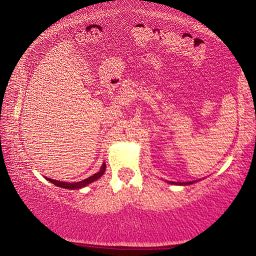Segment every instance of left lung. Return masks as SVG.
Here are the masks:
<instances>
[{"label":"left lung","instance_id":"left-lung-1","mask_svg":"<svg viewBox=\"0 0 256 256\" xmlns=\"http://www.w3.org/2000/svg\"><path fill=\"white\" fill-rule=\"evenodd\" d=\"M168 182V180H167ZM198 180H192V182H168L170 184H174V185H190V184H194L196 183Z\"/></svg>","mask_w":256,"mask_h":256}]
</instances>
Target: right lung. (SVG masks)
<instances>
[{
    "mask_svg": "<svg viewBox=\"0 0 256 256\" xmlns=\"http://www.w3.org/2000/svg\"><path fill=\"white\" fill-rule=\"evenodd\" d=\"M106 170V164L104 162L102 166L100 168V170L97 172L96 174H94L92 176L88 177V178H86L84 180H80V182H76V183H68V182H60V180H52L48 178V177H46V180L50 182L52 184H54L56 186H58L60 188H66V190H80L82 188H84V186L89 185L94 183V180H97L100 178V177L104 175V172Z\"/></svg>",
    "mask_w": 256,
    "mask_h": 256,
    "instance_id": "1",
    "label": "right lung"
}]
</instances>
